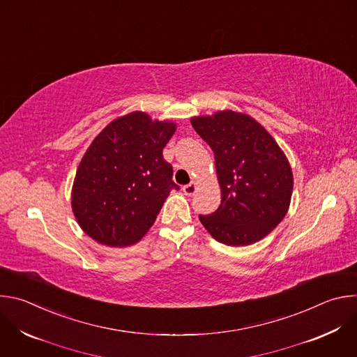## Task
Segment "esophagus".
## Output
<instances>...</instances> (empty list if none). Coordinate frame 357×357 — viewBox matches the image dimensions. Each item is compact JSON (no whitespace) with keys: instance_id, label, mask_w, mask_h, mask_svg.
<instances>
[{"instance_id":"1","label":"esophagus","mask_w":357,"mask_h":357,"mask_svg":"<svg viewBox=\"0 0 357 357\" xmlns=\"http://www.w3.org/2000/svg\"><path fill=\"white\" fill-rule=\"evenodd\" d=\"M182 190H183V193H185L186 196H193V195H195V192L197 190V185H196V183L185 185V186L182 188Z\"/></svg>"}]
</instances>
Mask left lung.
<instances>
[{"instance_id": "1", "label": "left lung", "mask_w": 357, "mask_h": 357, "mask_svg": "<svg viewBox=\"0 0 357 357\" xmlns=\"http://www.w3.org/2000/svg\"><path fill=\"white\" fill-rule=\"evenodd\" d=\"M215 154L222 202L199 220L219 243L248 245L266 237L287 215L292 171L267 130L231 110L190 120Z\"/></svg>"}]
</instances>
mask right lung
Wrapping results in <instances>:
<instances>
[{
  "label": "right lung",
  "instance_id": "obj_1",
  "mask_svg": "<svg viewBox=\"0 0 357 357\" xmlns=\"http://www.w3.org/2000/svg\"><path fill=\"white\" fill-rule=\"evenodd\" d=\"M176 124L134 112L112 121L87 148L72 189V209L83 231L110 247L130 245L154 225L179 186L162 149Z\"/></svg>",
  "mask_w": 357,
  "mask_h": 357
}]
</instances>
